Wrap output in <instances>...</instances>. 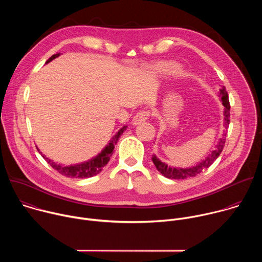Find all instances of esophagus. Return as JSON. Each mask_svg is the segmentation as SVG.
<instances>
[{
    "mask_svg": "<svg viewBox=\"0 0 262 262\" xmlns=\"http://www.w3.org/2000/svg\"><path fill=\"white\" fill-rule=\"evenodd\" d=\"M148 116H149V112H147V111H140L139 113H137V115L133 118L132 123L134 125L141 124V123L145 122L148 119Z\"/></svg>",
    "mask_w": 262,
    "mask_h": 262,
    "instance_id": "34e87169",
    "label": "esophagus"
}]
</instances>
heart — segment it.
Masks as SVG:
<instances>
[{
	"label": "heart",
	"mask_w": 262,
	"mask_h": 262,
	"mask_svg": "<svg viewBox=\"0 0 262 262\" xmlns=\"http://www.w3.org/2000/svg\"><path fill=\"white\" fill-rule=\"evenodd\" d=\"M150 70L155 73L166 76V74H172V73L179 72L180 67L177 64L172 63V62H159V63L150 66Z\"/></svg>",
	"instance_id": "heart-1"
}]
</instances>
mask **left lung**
Instances as JSON below:
<instances>
[{"instance_id":"1","label":"left lung","mask_w":262,"mask_h":262,"mask_svg":"<svg viewBox=\"0 0 262 262\" xmlns=\"http://www.w3.org/2000/svg\"><path fill=\"white\" fill-rule=\"evenodd\" d=\"M219 97H220V100L222 101V104L224 105V127H225V129H224L222 138H220L217 144L215 145L214 150H212L211 154H209L208 157L205 158L202 162L189 168H176V167L168 166L166 163H163L162 161H160L157 158V156L152 155V162L156 165L158 171H160L162 175L171 179H185L189 177H194L200 172H202L203 170L207 169L219 158L224 146H225L226 135H227L226 129L228 128L229 122H230V104H229V98H228V94L225 87H222V89H220Z\"/></svg>"}]
</instances>
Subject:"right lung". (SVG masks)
Returning <instances> with one entry per match:
<instances>
[{
	"instance_id": "1",
	"label": "right lung",
	"mask_w": 262,
	"mask_h": 262,
	"mask_svg": "<svg viewBox=\"0 0 262 262\" xmlns=\"http://www.w3.org/2000/svg\"><path fill=\"white\" fill-rule=\"evenodd\" d=\"M60 54H56L53 55L47 62L46 64L50 63L51 61H53L54 59H56L57 57H59ZM126 125H124L123 127H121L115 136H113L108 142V144L102 149V150L94 158H92L89 161L83 162L81 164H76V165H70V166H64L61 164H58L56 162H54L53 160L47 158L45 155H42V152H40V150L38 148L39 154H41L42 158L55 169L57 170L59 173H61L64 176L67 177H76V178H88V177H92L96 174H98L102 168L108 163L110 158L113 155V150L115 148V145L117 144L120 136L123 134V132L126 129Z\"/></svg>"
}]
</instances>
